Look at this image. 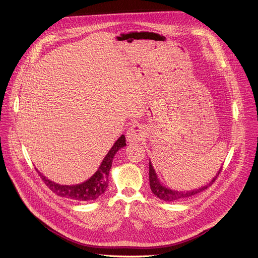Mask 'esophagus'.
<instances>
[{
    "label": "esophagus",
    "instance_id": "1",
    "mask_svg": "<svg viewBox=\"0 0 258 258\" xmlns=\"http://www.w3.org/2000/svg\"><path fill=\"white\" fill-rule=\"evenodd\" d=\"M126 137L127 140L130 142H137V141H142L144 139V132L143 128L138 125V124H135L132 125L126 134Z\"/></svg>",
    "mask_w": 258,
    "mask_h": 258
}]
</instances>
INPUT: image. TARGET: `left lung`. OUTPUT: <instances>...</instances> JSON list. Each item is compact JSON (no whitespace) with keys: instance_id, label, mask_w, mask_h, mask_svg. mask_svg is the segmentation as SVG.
Segmentation results:
<instances>
[{"instance_id":"obj_1","label":"left lung","mask_w":258,"mask_h":258,"mask_svg":"<svg viewBox=\"0 0 258 258\" xmlns=\"http://www.w3.org/2000/svg\"><path fill=\"white\" fill-rule=\"evenodd\" d=\"M223 168H221L219 170V172L216 173L215 177L211 180V182L209 184H207L206 186L204 187H201L199 189H195V190H190V191H175V190H171V189H168L166 188L165 186H162L157 178V174L153 168V165L151 164L150 162V185H151V189L152 191L155 196H157L159 199L163 200L165 202H175V201H179V200H183V199H186V198H190V197H194L202 191H204L205 189H207L209 186H211L215 180L218 179V177L220 175L221 171H222Z\"/></svg>"}]
</instances>
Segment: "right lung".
Returning <instances> with one entry per match:
<instances>
[{
	"label": "right lung",
	"instance_id": "add662e5",
	"mask_svg": "<svg viewBox=\"0 0 258 258\" xmlns=\"http://www.w3.org/2000/svg\"><path fill=\"white\" fill-rule=\"evenodd\" d=\"M125 137L122 135L103 159L98 170L95 172V174L91 179H89L83 184L72 186L59 185L46 179L42 173H39L38 171L37 172L50 190L61 198H67L79 202L96 200L97 198L104 194L106 188L108 187V172H110V169L112 167V161L115 154L120 150V148L125 146Z\"/></svg>",
	"mask_w": 258,
	"mask_h": 258
}]
</instances>
